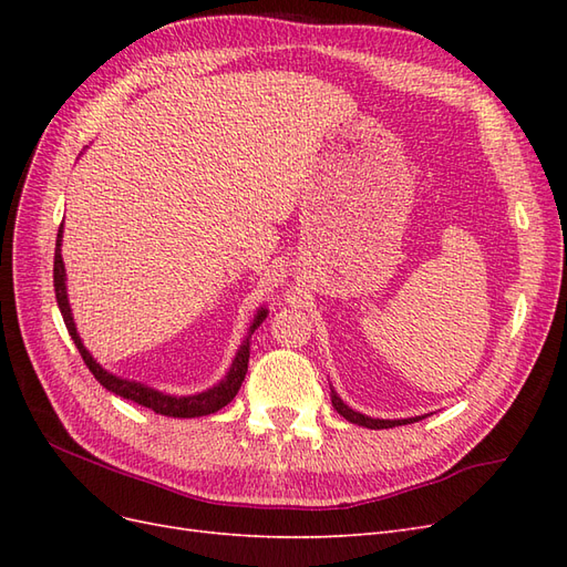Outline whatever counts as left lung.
Returning a JSON list of instances; mask_svg holds the SVG:
<instances>
[{
    "label": "left lung",
    "instance_id": "left-lung-1",
    "mask_svg": "<svg viewBox=\"0 0 567 567\" xmlns=\"http://www.w3.org/2000/svg\"><path fill=\"white\" fill-rule=\"evenodd\" d=\"M331 402H333V409L338 411V414L342 419H348L350 423H357V425H364V427H371V431H383V427H394V425H406V423H416L425 416H411V419H371L367 414H362V411H354L350 409L346 402H342L338 398V392L331 388Z\"/></svg>",
    "mask_w": 567,
    "mask_h": 567
}]
</instances>
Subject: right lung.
Here are the masks:
<instances>
[{"label": "right lung", "mask_w": 567, "mask_h": 567, "mask_svg": "<svg viewBox=\"0 0 567 567\" xmlns=\"http://www.w3.org/2000/svg\"><path fill=\"white\" fill-rule=\"evenodd\" d=\"M61 246H63V225L59 227V236H56V250H54V290H56V302H59V310L63 315L65 321V329L71 333L75 348L80 350L84 364L90 367V371L94 373V379L104 385L106 390H111L113 394H120L123 400H132L136 404H142L151 411H156L161 416H173V419H198V416H208L219 411L221 406H227L234 398L238 388H241L244 379H246V371H248V357H250V336L257 331V326H260L267 319V310L260 307L257 310L248 336L244 338L241 348L236 350L234 362L227 371L225 379H221L217 385L196 392V394H167L161 392L156 388H151L146 383L140 381H130L123 379V375H115L109 369L101 367L96 359L92 357V352L84 348V342L75 329V319H73V310H71V302H68V288H65V265H63V257H61Z\"/></svg>", "instance_id": "1"}]
</instances>
